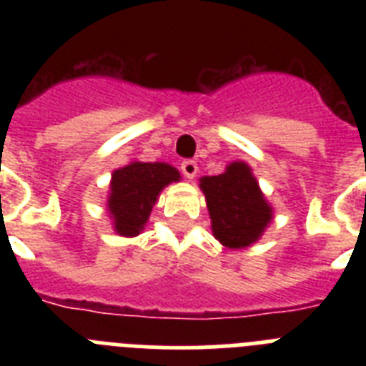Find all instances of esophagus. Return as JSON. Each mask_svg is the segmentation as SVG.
Returning a JSON list of instances; mask_svg holds the SVG:
<instances>
[{
    "label": "esophagus",
    "mask_w": 366,
    "mask_h": 366,
    "mask_svg": "<svg viewBox=\"0 0 366 366\" xmlns=\"http://www.w3.org/2000/svg\"><path fill=\"white\" fill-rule=\"evenodd\" d=\"M181 172L185 174L187 179H192V177H196V174H198V163L196 161H183L181 163Z\"/></svg>",
    "instance_id": "34e87169"
}]
</instances>
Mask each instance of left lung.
Listing matches in <instances>:
<instances>
[{
    "instance_id": "8db88e82",
    "label": "left lung",
    "mask_w": 366,
    "mask_h": 366,
    "mask_svg": "<svg viewBox=\"0 0 366 366\" xmlns=\"http://www.w3.org/2000/svg\"><path fill=\"white\" fill-rule=\"evenodd\" d=\"M199 189L205 194L212 236L223 247L253 245L273 219V207L245 161H232L218 176L202 177Z\"/></svg>"
}]
</instances>
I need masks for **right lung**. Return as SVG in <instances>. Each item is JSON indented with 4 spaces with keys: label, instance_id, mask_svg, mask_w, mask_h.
Listing matches in <instances>:
<instances>
[{
    "label": "right lung",
    "instance_id": "obj_1",
    "mask_svg": "<svg viewBox=\"0 0 366 366\" xmlns=\"http://www.w3.org/2000/svg\"><path fill=\"white\" fill-rule=\"evenodd\" d=\"M179 179V170L168 163L130 161L113 170L106 209L115 234L124 238L141 234L161 190Z\"/></svg>",
    "mask_w": 366,
    "mask_h": 366
}]
</instances>
